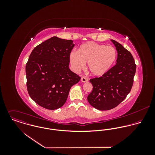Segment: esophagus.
I'll return each instance as SVG.
<instances>
[{
    "mask_svg": "<svg viewBox=\"0 0 155 155\" xmlns=\"http://www.w3.org/2000/svg\"><path fill=\"white\" fill-rule=\"evenodd\" d=\"M81 82L85 83V82H87L88 81V79L85 77H82V78H81Z\"/></svg>",
    "mask_w": 155,
    "mask_h": 155,
    "instance_id": "1",
    "label": "esophagus"
}]
</instances>
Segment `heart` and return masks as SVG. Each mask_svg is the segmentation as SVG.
Listing matches in <instances>:
<instances>
[{"mask_svg": "<svg viewBox=\"0 0 155 155\" xmlns=\"http://www.w3.org/2000/svg\"><path fill=\"white\" fill-rule=\"evenodd\" d=\"M117 51L111 46L89 42L81 45L78 51L70 54L71 66L75 72L82 70L87 63V68L94 76H100L107 73L117 59Z\"/></svg>", "mask_w": 155, "mask_h": 155, "instance_id": "b5f03b06", "label": "heart"}]
</instances>
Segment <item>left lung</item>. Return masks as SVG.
I'll return each instance as SVG.
<instances>
[{
    "label": "left lung",
    "mask_w": 155,
    "mask_h": 155,
    "mask_svg": "<svg viewBox=\"0 0 155 155\" xmlns=\"http://www.w3.org/2000/svg\"><path fill=\"white\" fill-rule=\"evenodd\" d=\"M111 41L117 52L116 64L102 76L89 80L93 89L88 101L100 110L112 109L125 99L132 88L136 70L131 52L114 40Z\"/></svg>",
    "instance_id": "obj_1"
}]
</instances>
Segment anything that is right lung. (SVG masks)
Masks as SVG:
<instances>
[{"label":"right lung","instance_id":"right-lung-1","mask_svg":"<svg viewBox=\"0 0 155 155\" xmlns=\"http://www.w3.org/2000/svg\"><path fill=\"white\" fill-rule=\"evenodd\" d=\"M73 42L52 37L33 49L26 64L28 94L46 109L62 107L71 87L81 79L68 67L70 54L74 46Z\"/></svg>","mask_w":155,"mask_h":155}]
</instances>
